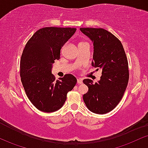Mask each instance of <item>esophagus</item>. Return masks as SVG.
<instances>
[{
	"mask_svg": "<svg viewBox=\"0 0 148 148\" xmlns=\"http://www.w3.org/2000/svg\"><path fill=\"white\" fill-rule=\"evenodd\" d=\"M77 84H82V79H80V78H77Z\"/></svg>",
	"mask_w": 148,
	"mask_h": 148,
	"instance_id": "34e87169",
	"label": "esophagus"
}]
</instances>
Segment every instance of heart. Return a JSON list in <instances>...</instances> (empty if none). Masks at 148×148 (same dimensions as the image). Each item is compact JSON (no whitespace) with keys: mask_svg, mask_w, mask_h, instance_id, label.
Returning <instances> with one entry per match:
<instances>
[{"mask_svg":"<svg viewBox=\"0 0 148 148\" xmlns=\"http://www.w3.org/2000/svg\"><path fill=\"white\" fill-rule=\"evenodd\" d=\"M81 43H83V42H81Z\"/></svg>","mask_w":148,"mask_h":148,"instance_id":"1","label":"heart"}]
</instances>
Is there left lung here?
Listing matches in <instances>:
<instances>
[{
	"instance_id": "obj_1",
	"label": "left lung",
	"mask_w": 148,
	"mask_h": 148,
	"mask_svg": "<svg viewBox=\"0 0 148 148\" xmlns=\"http://www.w3.org/2000/svg\"><path fill=\"white\" fill-rule=\"evenodd\" d=\"M93 42L92 66L102 69L100 80L95 84L90 79L83 82L88 91L83 95L87 108L95 114H104L113 110L122 99L129 80L128 62L121 41L102 28L81 27Z\"/></svg>"
}]
</instances>
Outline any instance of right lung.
Returning a JSON list of instances; mask_svg holds the SVG:
<instances>
[{
    "instance_id": "1",
    "label": "right lung",
    "mask_w": 148,
    "mask_h": 148,
    "mask_svg": "<svg viewBox=\"0 0 148 148\" xmlns=\"http://www.w3.org/2000/svg\"><path fill=\"white\" fill-rule=\"evenodd\" d=\"M76 28L46 27L39 29L26 43L20 62V76L26 95L32 105L43 112L60 109L67 93L75 86L71 74L55 80L51 69L60 60L62 46L74 34Z\"/></svg>"
}]
</instances>
